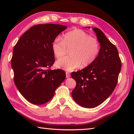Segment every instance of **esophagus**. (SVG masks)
<instances>
[{
  "instance_id": "obj_1",
  "label": "esophagus",
  "mask_w": 134,
  "mask_h": 134,
  "mask_svg": "<svg viewBox=\"0 0 134 134\" xmlns=\"http://www.w3.org/2000/svg\"><path fill=\"white\" fill-rule=\"evenodd\" d=\"M65 75H66V78H70V74L69 72H65Z\"/></svg>"
}]
</instances>
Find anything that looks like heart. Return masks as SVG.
<instances>
[{
	"instance_id": "b5f03b06",
	"label": "heart",
	"mask_w": 134,
	"mask_h": 134,
	"mask_svg": "<svg viewBox=\"0 0 134 134\" xmlns=\"http://www.w3.org/2000/svg\"><path fill=\"white\" fill-rule=\"evenodd\" d=\"M67 48L71 49L69 56L56 62V66L67 71H72L82 64L84 67L95 60L99 51L97 40L90 37L81 29H75L65 33L63 40L56 37L52 43V49L57 58H61L67 52Z\"/></svg>"
}]
</instances>
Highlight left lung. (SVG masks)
<instances>
[{
	"instance_id": "1",
	"label": "left lung",
	"mask_w": 134,
	"mask_h": 134,
	"mask_svg": "<svg viewBox=\"0 0 134 134\" xmlns=\"http://www.w3.org/2000/svg\"><path fill=\"white\" fill-rule=\"evenodd\" d=\"M93 30L100 44L98 56L91 64L71 73L76 82L72 92V98L80 106L87 108L98 106L111 95L117 85L121 67L115 45L98 28Z\"/></svg>"
}]
</instances>
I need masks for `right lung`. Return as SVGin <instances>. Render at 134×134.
Here are the masks:
<instances>
[{"mask_svg":"<svg viewBox=\"0 0 134 134\" xmlns=\"http://www.w3.org/2000/svg\"><path fill=\"white\" fill-rule=\"evenodd\" d=\"M67 27L39 24L24 33L14 47L11 67L14 83L29 102L42 105L49 101L65 78L60 69L50 70L55 62L52 43Z\"/></svg>","mask_w":134,"mask_h":134,"instance_id":"add662e5","label":"right lung"}]
</instances>
